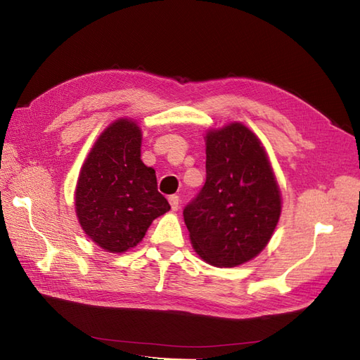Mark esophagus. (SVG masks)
<instances>
[{"instance_id":"obj_1","label":"esophagus","mask_w":360,"mask_h":360,"mask_svg":"<svg viewBox=\"0 0 360 360\" xmlns=\"http://www.w3.org/2000/svg\"><path fill=\"white\" fill-rule=\"evenodd\" d=\"M168 202H170V205H172V210H178L179 209V204H181V200H179V196L178 195H172V196H168Z\"/></svg>"}]
</instances>
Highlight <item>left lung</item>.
I'll list each match as a JSON object with an SVG mask.
<instances>
[{
    "mask_svg": "<svg viewBox=\"0 0 360 360\" xmlns=\"http://www.w3.org/2000/svg\"><path fill=\"white\" fill-rule=\"evenodd\" d=\"M205 184L184 209L204 262L235 267L255 258L277 227L280 188L258 137L238 122L205 134Z\"/></svg>",
    "mask_w": 360,
    "mask_h": 360,
    "instance_id": "1",
    "label": "left lung"
}]
</instances>
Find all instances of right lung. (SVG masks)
Listing matches in <instances>:
<instances>
[{
    "label": "right lung",
    "mask_w": 360,
    "mask_h": 360,
    "mask_svg": "<svg viewBox=\"0 0 360 360\" xmlns=\"http://www.w3.org/2000/svg\"><path fill=\"white\" fill-rule=\"evenodd\" d=\"M142 133L119 119L98 136L75 188V213L83 231L106 252L137 246L153 219L170 210L158 192L156 173L141 160Z\"/></svg>",
    "instance_id": "1"
}]
</instances>
